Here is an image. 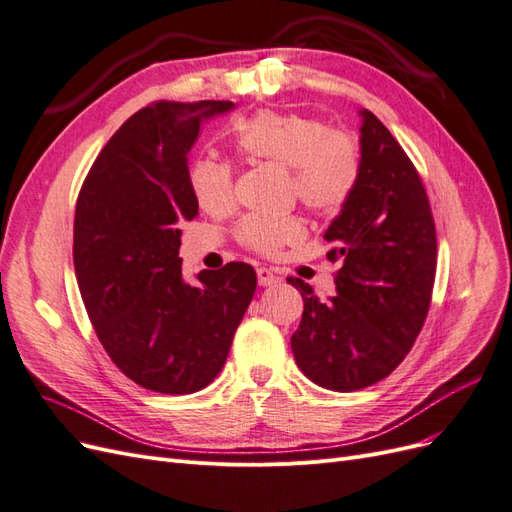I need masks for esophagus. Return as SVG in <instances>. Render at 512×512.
Here are the masks:
<instances>
[{
    "instance_id": "esophagus-1",
    "label": "esophagus",
    "mask_w": 512,
    "mask_h": 512,
    "mask_svg": "<svg viewBox=\"0 0 512 512\" xmlns=\"http://www.w3.org/2000/svg\"><path fill=\"white\" fill-rule=\"evenodd\" d=\"M256 275H258V284L260 286H275V284H280V275H275L271 269H267V267H260L258 271H256Z\"/></svg>"
}]
</instances>
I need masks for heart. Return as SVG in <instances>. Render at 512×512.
<instances>
[{
  "label": "heart",
  "mask_w": 512,
  "mask_h": 512,
  "mask_svg": "<svg viewBox=\"0 0 512 512\" xmlns=\"http://www.w3.org/2000/svg\"><path fill=\"white\" fill-rule=\"evenodd\" d=\"M237 147L245 158L290 170L292 194L309 211L337 213L361 177L359 141L344 130H329L320 119L297 113H260L243 123ZM190 190L196 205L211 215H226L237 205L235 175L228 162L198 158L190 166ZM294 218H247L239 241L250 250L273 256L301 237Z\"/></svg>",
  "instance_id": "heart-1"
}]
</instances>
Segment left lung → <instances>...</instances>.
I'll return each mask as SVG.
<instances>
[{
	"label": "left lung",
	"mask_w": 512,
	"mask_h": 512,
	"mask_svg": "<svg viewBox=\"0 0 512 512\" xmlns=\"http://www.w3.org/2000/svg\"><path fill=\"white\" fill-rule=\"evenodd\" d=\"M361 115V177L324 232L339 260L337 294L322 303L299 277L303 318L294 361L322 389L350 393L386 378L406 359L429 312L436 280V224L406 151L369 113Z\"/></svg>",
	"instance_id": "8db88e82"
}]
</instances>
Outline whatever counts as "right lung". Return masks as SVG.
I'll return each instance as SVG.
<instances>
[{
	"label": "right lung",
	"instance_id": "right-lung-1",
	"mask_svg": "<svg viewBox=\"0 0 512 512\" xmlns=\"http://www.w3.org/2000/svg\"><path fill=\"white\" fill-rule=\"evenodd\" d=\"M232 102H158L132 115L100 151L74 215V271L96 335L143 389L185 395L220 374L256 271L228 262L181 273V222L198 215L188 153L200 123Z\"/></svg>",
	"mask_w": 512,
	"mask_h": 512
}]
</instances>
